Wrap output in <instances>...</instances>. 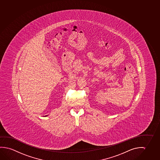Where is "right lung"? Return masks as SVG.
<instances>
[{
	"mask_svg": "<svg viewBox=\"0 0 160 160\" xmlns=\"http://www.w3.org/2000/svg\"><path fill=\"white\" fill-rule=\"evenodd\" d=\"M46 116H47H47H44V117H46Z\"/></svg>",
	"mask_w": 160,
	"mask_h": 160,
	"instance_id": "right-lung-1",
	"label": "right lung"
}]
</instances>
